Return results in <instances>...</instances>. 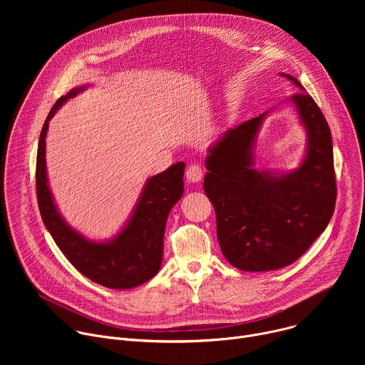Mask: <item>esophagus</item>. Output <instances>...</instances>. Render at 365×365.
I'll use <instances>...</instances> for the list:
<instances>
[{
  "instance_id": "1",
  "label": "esophagus",
  "mask_w": 365,
  "mask_h": 365,
  "mask_svg": "<svg viewBox=\"0 0 365 365\" xmlns=\"http://www.w3.org/2000/svg\"><path fill=\"white\" fill-rule=\"evenodd\" d=\"M202 176H203V170H202L200 165L192 163V165L187 166V169H186V179H187V182L196 183V182H199L202 179Z\"/></svg>"
}]
</instances>
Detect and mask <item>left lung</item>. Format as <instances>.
I'll use <instances>...</instances> for the list:
<instances>
[{
  "label": "left lung",
  "instance_id": "left-lung-1",
  "mask_svg": "<svg viewBox=\"0 0 365 365\" xmlns=\"http://www.w3.org/2000/svg\"><path fill=\"white\" fill-rule=\"evenodd\" d=\"M294 103L307 134L303 163L290 173L254 169L252 143L264 115L230 128L210 148L203 190L217 214V235L228 263L244 272L277 270L294 263L329 224L336 180L329 125L300 82Z\"/></svg>",
  "mask_w": 365,
  "mask_h": 365
}]
</instances>
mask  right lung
<instances>
[{
  "label": "right lung",
  "mask_w": 365,
  "mask_h": 365,
  "mask_svg": "<svg viewBox=\"0 0 365 365\" xmlns=\"http://www.w3.org/2000/svg\"><path fill=\"white\" fill-rule=\"evenodd\" d=\"M85 89H72L51 107L38 140L36 192L41 220L56 245L89 280L110 289H133L159 273L163 259L166 221L183 195L185 163L179 162L147 180L135 210L124 230L111 241L95 242L72 230L56 210L46 173V134L48 121L63 102Z\"/></svg>",
  "instance_id": "right-lung-1"
}]
</instances>
